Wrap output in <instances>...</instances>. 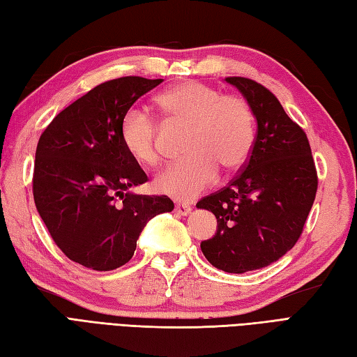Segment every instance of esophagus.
<instances>
[{"label":"esophagus","mask_w":357,"mask_h":357,"mask_svg":"<svg viewBox=\"0 0 357 357\" xmlns=\"http://www.w3.org/2000/svg\"><path fill=\"white\" fill-rule=\"evenodd\" d=\"M174 211H176V213H178L180 216H186L190 213V211H192V207H190L189 204L178 203V204H176V208H174Z\"/></svg>","instance_id":"1"}]
</instances>
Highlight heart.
Listing matches in <instances>:
<instances>
[{
  "mask_svg": "<svg viewBox=\"0 0 357 357\" xmlns=\"http://www.w3.org/2000/svg\"><path fill=\"white\" fill-rule=\"evenodd\" d=\"M171 124L189 127L188 158L159 174L154 188L177 199H194L218 178L220 168L231 172L248 159L255 141V118L248 102L222 95L202 82H185L155 98ZM124 149L142 167L159 163L158 128L149 112L132 107L121 119Z\"/></svg>",
  "mask_w": 357,
  "mask_h": 357,
  "instance_id": "heart-1",
  "label": "heart"
}]
</instances>
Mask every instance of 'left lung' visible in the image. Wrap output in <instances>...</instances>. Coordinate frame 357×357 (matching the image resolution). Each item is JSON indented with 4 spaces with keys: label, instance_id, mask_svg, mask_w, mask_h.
<instances>
[{
    "label": "left lung",
    "instance_id": "1",
    "mask_svg": "<svg viewBox=\"0 0 357 357\" xmlns=\"http://www.w3.org/2000/svg\"><path fill=\"white\" fill-rule=\"evenodd\" d=\"M225 82L244 95L257 135L244 168L230 183L199 199L218 225L202 251L215 268L242 274L271 265L295 245L314 204L318 177L303 128L265 86L245 77Z\"/></svg>",
    "mask_w": 357,
    "mask_h": 357
}]
</instances>
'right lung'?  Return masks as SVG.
I'll use <instances>...</instances> for the list:
<instances>
[{
	"instance_id": "add662e5",
	"label": "right lung",
	"mask_w": 357,
	"mask_h": 357,
	"mask_svg": "<svg viewBox=\"0 0 357 357\" xmlns=\"http://www.w3.org/2000/svg\"><path fill=\"white\" fill-rule=\"evenodd\" d=\"M163 80L121 77L95 86L39 137L33 197L56 245L95 271L126 265L151 218L171 212L167 195H137L146 174L121 141V119Z\"/></svg>"
}]
</instances>
